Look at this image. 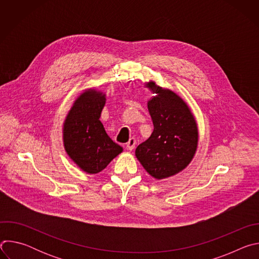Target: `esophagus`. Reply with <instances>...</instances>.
I'll use <instances>...</instances> for the list:
<instances>
[{
	"label": "esophagus",
	"mask_w": 259,
	"mask_h": 259,
	"mask_svg": "<svg viewBox=\"0 0 259 259\" xmlns=\"http://www.w3.org/2000/svg\"><path fill=\"white\" fill-rule=\"evenodd\" d=\"M135 144H136V139L135 138H130L129 139V141L127 142V144H126V146H127V150L128 151H132L134 147H135Z\"/></svg>",
	"instance_id": "1"
}]
</instances>
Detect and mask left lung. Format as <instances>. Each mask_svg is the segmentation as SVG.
Masks as SVG:
<instances>
[{
  "label": "left lung",
  "mask_w": 259,
  "mask_h": 259,
  "mask_svg": "<svg viewBox=\"0 0 259 259\" xmlns=\"http://www.w3.org/2000/svg\"><path fill=\"white\" fill-rule=\"evenodd\" d=\"M145 86L157 94L147 102L154 131L136 147L135 156L147 173L164 179L179 173L193 160L198 127L190 107L176 93L153 81Z\"/></svg>",
  "instance_id": "1"
}]
</instances>
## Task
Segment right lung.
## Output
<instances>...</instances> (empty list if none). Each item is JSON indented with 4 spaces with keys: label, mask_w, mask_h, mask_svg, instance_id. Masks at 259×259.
I'll list each match as a JSON object with an SVG mask.
<instances>
[{
    "label": "right lung",
    "mask_w": 259,
    "mask_h": 259,
    "mask_svg": "<svg viewBox=\"0 0 259 259\" xmlns=\"http://www.w3.org/2000/svg\"><path fill=\"white\" fill-rule=\"evenodd\" d=\"M104 104L105 94L95 89L85 90L73 102L63 123L65 152L88 174L102 171L123 152L99 121Z\"/></svg>",
    "instance_id": "1"
}]
</instances>
